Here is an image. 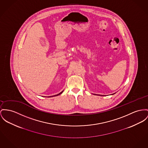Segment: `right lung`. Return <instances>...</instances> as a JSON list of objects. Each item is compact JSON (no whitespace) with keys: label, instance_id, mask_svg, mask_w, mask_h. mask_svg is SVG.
<instances>
[{"label":"right lung","instance_id":"obj_1","mask_svg":"<svg viewBox=\"0 0 148 148\" xmlns=\"http://www.w3.org/2000/svg\"><path fill=\"white\" fill-rule=\"evenodd\" d=\"M63 91H62V92H60V93H59V94H57V95H54V96H52V97H55V96H58V95H60V94H62V92H63Z\"/></svg>","mask_w":148,"mask_h":148}]
</instances>
